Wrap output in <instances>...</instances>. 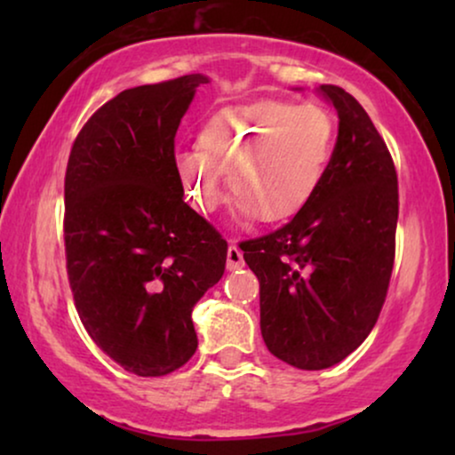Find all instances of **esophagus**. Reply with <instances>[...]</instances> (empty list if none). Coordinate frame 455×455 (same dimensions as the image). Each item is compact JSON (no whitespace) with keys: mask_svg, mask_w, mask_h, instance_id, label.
I'll return each instance as SVG.
<instances>
[{"mask_svg":"<svg viewBox=\"0 0 455 455\" xmlns=\"http://www.w3.org/2000/svg\"><path fill=\"white\" fill-rule=\"evenodd\" d=\"M244 267V257H242V251L235 244H229L228 248V269L235 271Z\"/></svg>","mask_w":455,"mask_h":455,"instance_id":"34e87169","label":"esophagus"}]
</instances>
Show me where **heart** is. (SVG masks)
Listing matches in <instances>:
<instances>
[{
    "label": "heart",
    "mask_w": 455,
    "mask_h": 455,
    "mask_svg": "<svg viewBox=\"0 0 455 455\" xmlns=\"http://www.w3.org/2000/svg\"><path fill=\"white\" fill-rule=\"evenodd\" d=\"M335 122L325 108L265 99L220 109L204 122L198 145L180 148L176 176L198 213L235 201V220L283 221L307 207L327 176Z\"/></svg>",
    "instance_id": "b5f03b06"
}]
</instances>
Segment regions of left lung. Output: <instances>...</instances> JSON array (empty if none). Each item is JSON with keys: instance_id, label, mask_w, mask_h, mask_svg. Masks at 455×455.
Masks as SVG:
<instances>
[{"instance_id": "left-lung-1", "label": "left lung", "mask_w": 455, "mask_h": 455, "mask_svg": "<svg viewBox=\"0 0 455 455\" xmlns=\"http://www.w3.org/2000/svg\"><path fill=\"white\" fill-rule=\"evenodd\" d=\"M316 91L339 117L327 176L294 220L242 244L260 283L265 344L302 371L341 363L375 327L397 228V173L375 124L339 86Z\"/></svg>"}]
</instances>
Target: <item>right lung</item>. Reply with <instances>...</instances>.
<instances>
[{
    "label": "right lung",
    "instance_id": "right-lung-1",
    "mask_svg": "<svg viewBox=\"0 0 455 455\" xmlns=\"http://www.w3.org/2000/svg\"><path fill=\"white\" fill-rule=\"evenodd\" d=\"M188 74L122 91L74 140L66 170L68 279L92 341L124 371L164 377L198 339L192 308L226 271L228 242L184 203L173 139Z\"/></svg>",
    "mask_w": 455,
    "mask_h": 455
}]
</instances>
